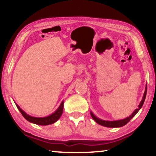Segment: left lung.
Returning <instances> with one entry per match:
<instances>
[{"instance_id": "left-lung-1", "label": "left lung", "mask_w": 156, "mask_h": 156, "mask_svg": "<svg viewBox=\"0 0 156 156\" xmlns=\"http://www.w3.org/2000/svg\"><path fill=\"white\" fill-rule=\"evenodd\" d=\"M146 93H147V84L146 85V88H145V91L144 94V96H143L142 100L140 101L139 105L138 106V108L134 111V112L132 113V114L130 115L129 117H126V118L123 119H121V120H116V121H105V120H102V119L98 118L97 116H96L94 114H93V112H90L91 113V116L92 117V119L94 120L96 122H97L98 124L103 126L105 127H108V128H118V127H122L123 126H125L126 123H128L131 121V119L133 118V117L135 116V115L137 114L141 107L144 105V101L146 99Z\"/></svg>"}]
</instances>
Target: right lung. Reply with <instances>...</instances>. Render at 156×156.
Returning <instances> with one entry per match:
<instances>
[{
  "mask_svg": "<svg viewBox=\"0 0 156 156\" xmlns=\"http://www.w3.org/2000/svg\"><path fill=\"white\" fill-rule=\"evenodd\" d=\"M16 105L17 108H18V110L20 111L21 114L23 115V116L26 119L27 121H28L29 122L35 123L37 125H41V126H48L50 124H52L56 122L58 119L60 118L63 112V108H64V101L61 102L60 105L59 106V107L57 108V110L55 112H53L52 114L49 115L48 116L44 117H35L32 116L30 115L27 114V113H25L18 104L16 103Z\"/></svg>",
  "mask_w": 156,
  "mask_h": 156,
  "instance_id": "obj_1",
  "label": "right lung"
}]
</instances>
